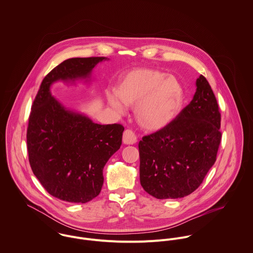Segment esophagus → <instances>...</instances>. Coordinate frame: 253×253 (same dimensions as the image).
Here are the masks:
<instances>
[{"mask_svg": "<svg viewBox=\"0 0 253 253\" xmlns=\"http://www.w3.org/2000/svg\"><path fill=\"white\" fill-rule=\"evenodd\" d=\"M136 142H137L136 134L130 129L125 130L123 133V143L126 145H133Z\"/></svg>", "mask_w": 253, "mask_h": 253, "instance_id": "34e87169", "label": "esophagus"}]
</instances>
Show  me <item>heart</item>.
I'll return each mask as SVG.
<instances>
[{
    "label": "heart",
    "mask_w": 253,
    "mask_h": 253,
    "mask_svg": "<svg viewBox=\"0 0 253 253\" xmlns=\"http://www.w3.org/2000/svg\"><path fill=\"white\" fill-rule=\"evenodd\" d=\"M108 102L119 112L125 103L136 105V118L148 130H159L169 124L177 114L183 90L176 78L165 73L139 68L130 71L118 86L117 93H107Z\"/></svg>",
    "instance_id": "heart-1"
}]
</instances>
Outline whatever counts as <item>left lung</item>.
Segmentation results:
<instances>
[{"label":"left lung","instance_id":"8db88e82","mask_svg":"<svg viewBox=\"0 0 253 253\" xmlns=\"http://www.w3.org/2000/svg\"><path fill=\"white\" fill-rule=\"evenodd\" d=\"M221 113L204 76L192 101L165 127L139 143L140 181L158 200L195 192L216 161L221 143Z\"/></svg>","mask_w":253,"mask_h":253}]
</instances>
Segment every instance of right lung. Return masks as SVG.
Segmentation results:
<instances>
[{
	"instance_id": "obj_1",
	"label": "right lung",
	"mask_w": 253,
	"mask_h": 253,
	"mask_svg": "<svg viewBox=\"0 0 253 253\" xmlns=\"http://www.w3.org/2000/svg\"><path fill=\"white\" fill-rule=\"evenodd\" d=\"M103 59L73 57L55 66L43 79L33 101L27 128L31 169L44 189L61 201L86 203L101 193L102 169L120 149L124 127L101 125L70 111L50 92L57 80L87 78Z\"/></svg>"
}]
</instances>
